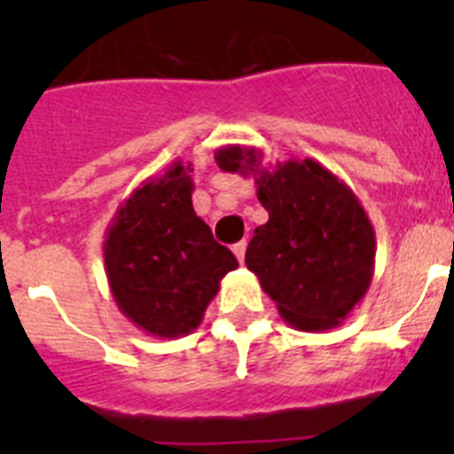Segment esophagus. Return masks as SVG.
<instances>
[{
    "instance_id": "esophagus-1",
    "label": "esophagus",
    "mask_w": 454,
    "mask_h": 454,
    "mask_svg": "<svg viewBox=\"0 0 454 454\" xmlns=\"http://www.w3.org/2000/svg\"><path fill=\"white\" fill-rule=\"evenodd\" d=\"M246 247H247L246 240H239V243H234V246H231V252H234L236 259H239L240 263L246 262Z\"/></svg>"
}]
</instances>
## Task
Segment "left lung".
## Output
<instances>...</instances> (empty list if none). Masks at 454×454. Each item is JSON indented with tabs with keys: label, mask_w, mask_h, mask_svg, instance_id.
<instances>
[{
	"label": "left lung",
	"mask_w": 454,
	"mask_h": 454,
	"mask_svg": "<svg viewBox=\"0 0 454 454\" xmlns=\"http://www.w3.org/2000/svg\"><path fill=\"white\" fill-rule=\"evenodd\" d=\"M262 150L215 152L224 172L254 175L268 223L256 227L246 266L300 332L339 327L362 302L375 272V230L346 182L314 159L262 166Z\"/></svg>",
	"instance_id": "obj_1"
}]
</instances>
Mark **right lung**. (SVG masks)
<instances>
[{
  "label": "right lung",
  "mask_w": 454,
  "mask_h": 454,
  "mask_svg": "<svg viewBox=\"0 0 454 454\" xmlns=\"http://www.w3.org/2000/svg\"><path fill=\"white\" fill-rule=\"evenodd\" d=\"M191 163L175 161L140 184L104 234V268L115 304L150 336L198 330L236 256L215 243L192 208Z\"/></svg>",
  "instance_id": "right-lung-1"
}]
</instances>
